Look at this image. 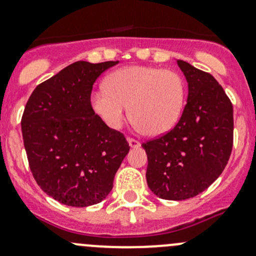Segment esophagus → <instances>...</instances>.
Here are the masks:
<instances>
[{
    "instance_id": "obj_1",
    "label": "esophagus",
    "mask_w": 256,
    "mask_h": 256,
    "mask_svg": "<svg viewBox=\"0 0 256 256\" xmlns=\"http://www.w3.org/2000/svg\"><path fill=\"white\" fill-rule=\"evenodd\" d=\"M128 144H130V147H132V148H138V147L141 146L140 141L135 140V138H128Z\"/></svg>"
}]
</instances>
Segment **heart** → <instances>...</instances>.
Returning a JSON list of instances; mask_svg holds the SVG:
<instances>
[{
  "instance_id": "obj_1",
  "label": "heart",
  "mask_w": 256,
  "mask_h": 256,
  "mask_svg": "<svg viewBox=\"0 0 256 256\" xmlns=\"http://www.w3.org/2000/svg\"><path fill=\"white\" fill-rule=\"evenodd\" d=\"M182 76L171 69L130 66L108 76L105 88L95 90V112L112 128H120L130 116L147 135L157 136L178 122L184 105Z\"/></svg>"
}]
</instances>
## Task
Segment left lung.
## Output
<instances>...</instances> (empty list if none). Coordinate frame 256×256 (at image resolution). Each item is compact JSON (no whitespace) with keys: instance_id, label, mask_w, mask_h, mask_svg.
Instances as JSON below:
<instances>
[{"instance_id":"left-lung-1","label":"left lung","mask_w":256,"mask_h":256,"mask_svg":"<svg viewBox=\"0 0 256 256\" xmlns=\"http://www.w3.org/2000/svg\"><path fill=\"white\" fill-rule=\"evenodd\" d=\"M188 82L187 104L172 130L146 141V180L162 200H183L207 190L233 148V105L209 73L177 60Z\"/></svg>"}]
</instances>
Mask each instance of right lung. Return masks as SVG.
Listing matches in <instances>:
<instances>
[{
  "instance_id": "obj_1",
  "label": "right lung",
  "mask_w": 256,
  "mask_h": 256,
  "mask_svg": "<svg viewBox=\"0 0 256 256\" xmlns=\"http://www.w3.org/2000/svg\"><path fill=\"white\" fill-rule=\"evenodd\" d=\"M118 62H76L40 82L22 116L30 172L48 196L72 207L102 202L130 146L92 110L95 80Z\"/></svg>"
}]
</instances>
